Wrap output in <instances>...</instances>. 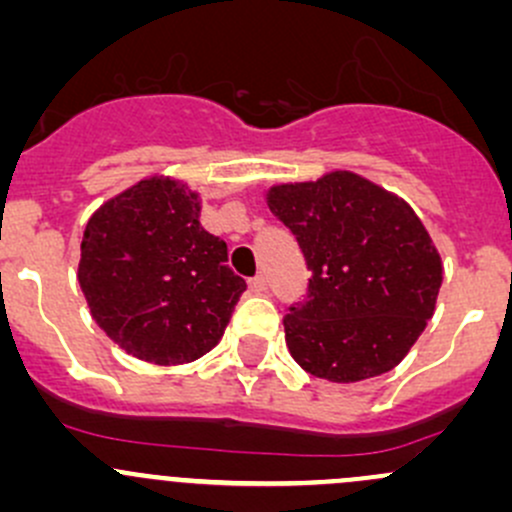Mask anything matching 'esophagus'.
I'll use <instances>...</instances> for the list:
<instances>
[{
	"mask_svg": "<svg viewBox=\"0 0 512 512\" xmlns=\"http://www.w3.org/2000/svg\"><path fill=\"white\" fill-rule=\"evenodd\" d=\"M250 292L252 294H265L267 292V279L262 277V274H257V277L250 279Z\"/></svg>",
	"mask_w": 512,
	"mask_h": 512,
	"instance_id": "esophagus-1",
	"label": "esophagus"
}]
</instances>
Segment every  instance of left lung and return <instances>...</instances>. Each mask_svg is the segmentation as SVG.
Returning a JSON list of instances; mask_svg holds the SVG:
<instances>
[{
	"instance_id": "1",
	"label": "left lung",
	"mask_w": 512,
	"mask_h": 512,
	"mask_svg": "<svg viewBox=\"0 0 512 512\" xmlns=\"http://www.w3.org/2000/svg\"><path fill=\"white\" fill-rule=\"evenodd\" d=\"M267 206L311 270L304 301L282 321L292 358L331 383L395 368L432 319L441 287L439 252L422 220L351 171L274 186Z\"/></svg>"
}]
</instances>
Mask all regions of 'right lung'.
Segmentation results:
<instances>
[{
    "mask_svg": "<svg viewBox=\"0 0 512 512\" xmlns=\"http://www.w3.org/2000/svg\"><path fill=\"white\" fill-rule=\"evenodd\" d=\"M196 193L147 179L107 201L80 242L78 282L95 324L129 355L181 365L223 336L245 279L201 228Z\"/></svg>",
    "mask_w": 512,
    "mask_h": 512,
    "instance_id": "right-lung-1",
    "label": "right lung"
}]
</instances>
